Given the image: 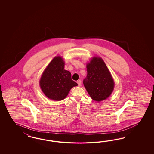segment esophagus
<instances>
[{"label": "esophagus", "instance_id": "obj_1", "mask_svg": "<svg viewBox=\"0 0 154 154\" xmlns=\"http://www.w3.org/2000/svg\"><path fill=\"white\" fill-rule=\"evenodd\" d=\"M77 82L78 85H79V86H81V80H78Z\"/></svg>", "mask_w": 154, "mask_h": 154}]
</instances>
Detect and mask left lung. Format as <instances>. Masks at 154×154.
Segmentation results:
<instances>
[{
	"mask_svg": "<svg viewBox=\"0 0 154 154\" xmlns=\"http://www.w3.org/2000/svg\"><path fill=\"white\" fill-rule=\"evenodd\" d=\"M86 68L88 75L83 82L90 96L97 102L107 99L113 90L114 81L104 61L94 57Z\"/></svg>",
	"mask_w": 154,
	"mask_h": 154,
	"instance_id": "1",
	"label": "left lung"
}]
</instances>
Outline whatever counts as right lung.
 <instances>
[{
  "mask_svg": "<svg viewBox=\"0 0 154 154\" xmlns=\"http://www.w3.org/2000/svg\"><path fill=\"white\" fill-rule=\"evenodd\" d=\"M39 83L47 97L57 101L64 99L70 89L78 85L72 79L70 72L64 69V62L60 56L54 58L47 66Z\"/></svg>",
  "mask_w": 154,
  "mask_h": 154,
  "instance_id": "1",
  "label": "right lung"
}]
</instances>
